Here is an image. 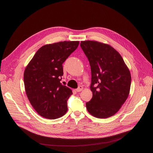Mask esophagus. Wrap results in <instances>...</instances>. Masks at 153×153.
Here are the masks:
<instances>
[{
  "label": "esophagus",
  "instance_id": "1",
  "mask_svg": "<svg viewBox=\"0 0 153 153\" xmlns=\"http://www.w3.org/2000/svg\"><path fill=\"white\" fill-rule=\"evenodd\" d=\"M82 90H83V87H82V86H79V87L77 88V89H76V91L77 92H79L82 91Z\"/></svg>",
  "mask_w": 153,
  "mask_h": 153
}]
</instances>
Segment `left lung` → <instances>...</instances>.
<instances>
[{"label":"left lung","mask_w":153,"mask_h":153,"mask_svg":"<svg viewBox=\"0 0 153 153\" xmlns=\"http://www.w3.org/2000/svg\"><path fill=\"white\" fill-rule=\"evenodd\" d=\"M81 47L89 59L92 74L93 95L86 103L87 111L99 118L113 116L129 95L130 70L122 56L108 44L88 40L82 41Z\"/></svg>","instance_id":"left-lung-1"}]
</instances>
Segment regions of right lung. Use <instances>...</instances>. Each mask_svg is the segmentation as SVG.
<instances>
[{"label":"right lung","mask_w":153,"mask_h":153,"mask_svg":"<svg viewBox=\"0 0 153 153\" xmlns=\"http://www.w3.org/2000/svg\"><path fill=\"white\" fill-rule=\"evenodd\" d=\"M79 44V41H64L44 45L27 66L23 74L25 92L40 116L56 119L67 112V100L72 92L60 82L62 64Z\"/></svg>","instance_id":"1"}]
</instances>
